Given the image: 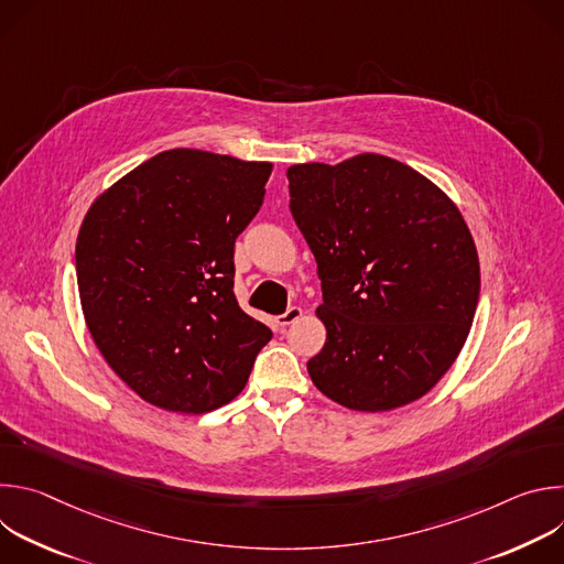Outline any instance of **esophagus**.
<instances>
[{
  "label": "esophagus",
  "instance_id": "34e87169",
  "mask_svg": "<svg viewBox=\"0 0 564 564\" xmlns=\"http://www.w3.org/2000/svg\"><path fill=\"white\" fill-rule=\"evenodd\" d=\"M301 316H303V310H301L299 305H292V307H288L283 314L276 316V324H279L281 328H285V326H292L294 321H299Z\"/></svg>",
  "mask_w": 564,
  "mask_h": 564
}]
</instances>
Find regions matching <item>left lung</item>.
I'll return each instance as SVG.
<instances>
[{
    "mask_svg": "<svg viewBox=\"0 0 564 564\" xmlns=\"http://www.w3.org/2000/svg\"><path fill=\"white\" fill-rule=\"evenodd\" d=\"M290 212L314 254L326 346L307 361L337 404L379 413L426 394L457 359L479 261L455 203L379 153L288 170Z\"/></svg>",
    "mask_w": 564,
    "mask_h": 564,
    "instance_id": "obj_1",
    "label": "left lung"
}]
</instances>
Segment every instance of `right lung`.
Instances as JSON below:
<instances>
[{"mask_svg": "<svg viewBox=\"0 0 564 564\" xmlns=\"http://www.w3.org/2000/svg\"><path fill=\"white\" fill-rule=\"evenodd\" d=\"M270 174V163L170 149L87 212L75 246L87 326L149 404L187 415L225 406L272 339L234 296L236 236L261 209Z\"/></svg>", "mask_w": 564, "mask_h": 564, "instance_id": "add662e5", "label": "right lung"}]
</instances>
